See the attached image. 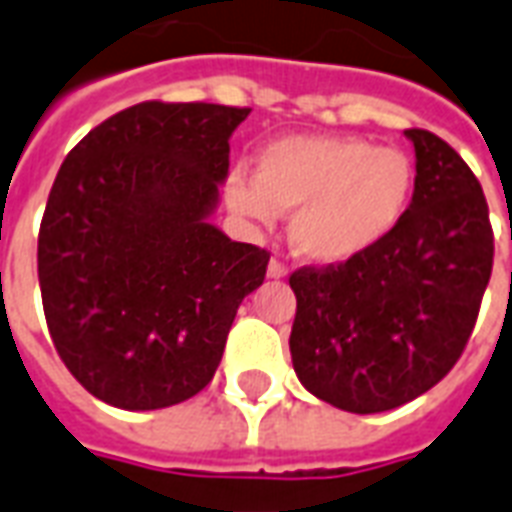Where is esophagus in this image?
<instances>
[{
    "mask_svg": "<svg viewBox=\"0 0 512 512\" xmlns=\"http://www.w3.org/2000/svg\"><path fill=\"white\" fill-rule=\"evenodd\" d=\"M286 275H288L286 264H280L278 259H272V261H270V267H267V278L280 280V278H286Z\"/></svg>",
    "mask_w": 512,
    "mask_h": 512,
    "instance_id": "34e87169",
    "label": "esophagus"
}]
</instances>
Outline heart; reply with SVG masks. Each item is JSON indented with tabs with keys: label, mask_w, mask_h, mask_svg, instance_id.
<instances>
[{
	"label": "heart",
	"mask_w": 512,
	"mask_h": 512,
	"mask_svg": "<svg viewBox=\"0 0 512 512\" xmlns=\"http://www.w3.org/2000/svg\"><path fill=\"white\" fill-rule=\"evenodd\" d=\"M416 167L399 148L356 137L291 134L259 153L256 175L234 172L226 199L259 224L291 215L288 240L313 264H345L370 253L405 218Z\"/></svg>",
	"instance_id": "obj_1"
}]
</instances>
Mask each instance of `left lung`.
Masks as SVG:
<instances>
[{"label": "left lung", "mask_w": 512, "mask_h": 512, "mask_svg": "<svg viewBox=\"0 0 512 512\" xmlns=\"http://www.w3.org/2000/svg\"><path fill=\"white\" fill-rule=\"evenodd\" d=\"M416 191L378 248L297 270L288 348L299 383L348 413H383L451 372L470 340L494 264L478 178L437 134L407 129Z\"/></svg>", "instance_id": "left-lung-1"}]
</instances>
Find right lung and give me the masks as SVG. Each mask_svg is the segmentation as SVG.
<instances>
[{"label": "right lung", "instance_id": "obj_1", "mask_svg": "<svg viewBox=\"0 0 512 512\" xmlns=\"http://www.w3.org/2000/svg\"><path fill=\"white\" fill-rule=\"evenodd\" d=\"M248 107L142 102L69 151L37 240L45 321L67 370L121 410L213 380L270 253L210 224Z\"/></svg>", "mask_w": 512, "mask_h": 512}]
</instances>
